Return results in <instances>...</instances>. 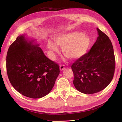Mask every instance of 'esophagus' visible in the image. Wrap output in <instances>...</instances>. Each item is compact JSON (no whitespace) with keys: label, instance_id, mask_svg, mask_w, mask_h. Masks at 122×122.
Masks as SVG:
<instances>
[{"label":"esophagus","instance_id":"esophagus-1","mask_svg":"<svg viewBox=\"0 0 122 122\" xmlns=\"http://www.w3.org/2000/svg\"><path fill=\"white\" fill-rule=\"evenodd\" d=\"M60 70H61V71H62V70H63L65 69V66H64V65H60Z\"/></svg>","mask_w":122,"mask_h":122}]
</instances>
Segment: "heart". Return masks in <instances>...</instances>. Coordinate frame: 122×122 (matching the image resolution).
<instances>
[{"mask_svg": "<svg viewBox=\"0 0 122 122\" xmlns=\"http://www.w3.org/2000/svg\"><path fill=\"white\" fill-rule=\"evenodd\" d=\"M54 41L56 45L62 47L64 55L73 60L78 59L86 54L90 44L88 36L79 31L62 33L55 36ZM47 47L53 52L58 51L56 45L50 40L48 42Z\"/></svg>", "mask_w": 122, "mask_h": 122, "instance_id": "1", "label": "heart"}]
</instances>
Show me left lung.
I'll list each match as a JSON object with an SVG mask.
<instances>
[{"instance_id": "obj_1", "label": "left lung", "mask_w": 122, "mask_h": 122, "mask_svg": "<svg viewBox=\"0 0 122 122\" xmlns=\"http://www.w3.org/2000/svg\"><path fill=\"white\" fill-rule=\"evenodd\" d=\"M98 36L90 50L71 66L73 84L78 91L92 94L103 90L113 78L115 57L108 36L97 28Z\"/></svg>"}]
</instances>
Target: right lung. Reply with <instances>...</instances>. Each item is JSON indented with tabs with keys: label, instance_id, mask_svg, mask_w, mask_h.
I'll return each instance as SVG.
<instances>
[{
	"label": "right lung",
	"instance_id": "obj_1",
	"mask_svg": "<svg viewBox=\"0 0 122 122\" xmlns=\"http://www.w3.org/2000/svg\"><path fill=\"white\" fill-rule=\"evenodd\" d=\"M34 40L20 35L11 44L6 55L10 81L17 92L33 99L43 97L52 90L60 66L44 54Z\"/></svg>",
	"mask_w": 122,
	"mask_h": 122
}]
</instances>
